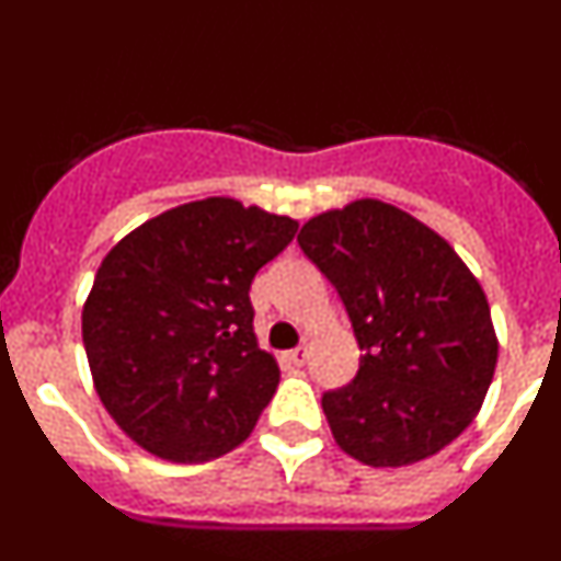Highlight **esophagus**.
Returning <instances> with one entry per match:
<instances>
[{
	"label": "esophagus",
	"mask_w": 561,
	"mask_h": 561,
	"mask_svg": "<svg viewBox=\"0 0 561 561\" xmlns=\"http://www.w3.org/2000/svg\"><path fill=\"white\" fill-rule=\"evenodd\" d=\"M286 356H289L291 365H297V368H300V365H306V359H309V348H306V345H300V348L289 351Z\"/></svg>",
	"instance_id": "34e87169"
}]
</instances>
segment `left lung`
<instances>
[{"label": "left lung", "instance_id": "8db88e82", "mask_svg": "<svg viewBox=\"0 0 561 561\" xmlns=\"http://www.w3.org/2000/svg\"><path fill=\"white\" fill-rule=\"evenodd\" d=\"M297 244L334 284L359 370L323 393L334 440L368 466H410L478 415L497 365L492 311L458 252L376 199L306 221Z\"/></svg>", "mask_w": 561, "mask_h": 561}]
</instances>
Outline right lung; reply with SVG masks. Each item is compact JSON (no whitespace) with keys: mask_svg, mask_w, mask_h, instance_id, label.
Returning <instances> with one entry per match:
<instances>
[{"mask_svg":"<svg viewBox=\"0 0 561 561\" xmlns=\"http://www.w3.org/2000/svg\"><path fill=\"white\" fill-rule=\"evenodd\" d=\"M297 221L213 196L165 210L103 257L83 348L103 408L157 458L205 463L236 449L280 370L257 348L252 277Z\"/></svg>","mask_w":561,"mask_h":561,"instance_id":"1","label":"right lung"}]
</instances>
